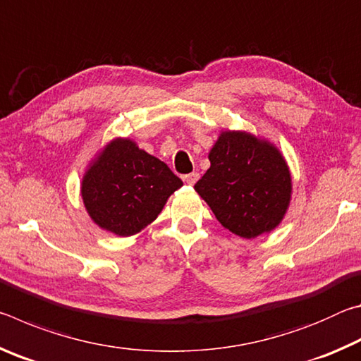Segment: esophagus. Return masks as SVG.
Wrapping results in <instances>:
<instances>
[{"mask_svg":"<svg viewBox=\"0 0 361 361\" xmlns=\"http://www.w3.org/2000/svg\"><path fill=\"white\" fill-rule=\"evenodd\" d=\"M197 180H199V173L197 172H192V173H188V175L183 176V181H185L186 185H189V186L195 185V181H197Z\"/></svg>","mask_w":361,"mask_h":361,"instance_id":"1","label":"esophagus"}]
</instances>
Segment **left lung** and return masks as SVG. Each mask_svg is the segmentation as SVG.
<instances>
[{
	"label": "left lung",
	"instance_id": "obj_1",
	"mask_svg": "<svg viewBox=\"0 0 361 361\" xmlns=\"http://www.w3.org/2000/svg\"><path fill=\"white\" fill-rule=\"evenodd\" d=\"M210 169L194 185L219 223L255 239L282 221L291 197V175L276 146L247 132H223Z\"/></svg>",
	"mask_w": 361,
	"mask_h": 361
}]
</instances>
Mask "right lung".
I'll return each mask as SVG.
<instances>
[{"label":"right lung","mask_w":361,"mask_h":361,"mask_svg":"<svg viewBox=\"0 0 361 361\" xmlns=\"http://www.w3.org/2000/svg\"><path fill=\"white\" fill-rule=\"evenodd\" d=\"M183 181L167 164L116 138L85 172L81 194L85 210L100 228L133 235L154 221Z\"/></svg>","instance_id":"obj_1"}]
</instances>
